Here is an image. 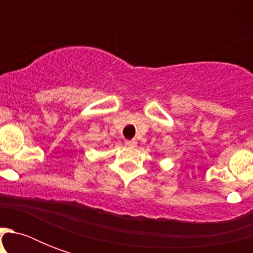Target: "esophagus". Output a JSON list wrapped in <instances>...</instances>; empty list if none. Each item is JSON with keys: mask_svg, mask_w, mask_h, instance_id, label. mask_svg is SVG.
Masks as SVG:
<instances>
[{"mask_svg": "<svg viewBox=\"0 0 253 253\" xmlns=\"http://www.w3.org/2000/svg\"><path fill=\"white\" fill-rule=\"evenodd\" d=\"M125 144H126L127 147H130V148H134V147L138 146V142H136L135 139H131V140H126Z\"/></svg>", "mask_w": 253, "mask_h": 253, "instance_id": "obj_1", "label": "esophagus"}]
</instances>
